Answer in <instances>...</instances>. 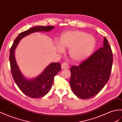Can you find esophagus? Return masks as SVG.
Instances as JSON below:
<instances>
[{"instance_id": "esophagus-1", "label": "esophagus", "mask_w": 122, "mask_h": 122, "mask_svg": "<svg viewBox=\"0 0 122 122\" xmlns=\"http://www.w3.org/2000/svg\"><path fill=\"white\" fill-rule=\"evenodd\" d=\"M62 69H67L69 68V64L66 62H63L61 64Z\"/></svg>"}]
</instances>
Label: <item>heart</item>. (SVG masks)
<instances>
[{
	"label": "heart",
	"instance_id": "heart-1",
	"mask_svg": "<svg viewBox=\"0 0 122 122\" xmlns=\"http://www.w3.org/2000/svg\"><path fill=\"white\" fill-rule=\"evenodd\" d=\"M60 44H56L60 52L63 48H69L70 57L76 62L85 60L91 54L96 45V39L92 35L81 30L68 31L62 34Z\"/></svg>",
	"mask_w": 122,
	"mask_h": 122
}]
</instances>
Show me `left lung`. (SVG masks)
<instances>
[{
  "instance_id": "left-lung-1",
  "label": "left lung",
  "mask_w": 122,
  "mask_h": 122,
  "mask_svg": "<svg viewBox=\"0 0 122 122\" xmlns=\"http://www.w3.org/2000/svg\"><path fill=\"white\" fill-rule=\"evenodd\" d=\"M112 63L111 48L104 37L102 47L96 51L78 66L71 67L70 84L73 93L83 99L97 95L109 80Z\"/></svg>"
}]
</instances>
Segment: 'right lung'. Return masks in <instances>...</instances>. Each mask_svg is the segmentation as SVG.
<instances>
[{
	"label": "right lung",
	"mask_w": 122,
	"mask_h": 122,
	"mask_svg": "<svg viewBox=\"0 0 122 122\" xmlns=\"http://www.w3.org/2000/svg\"><path fill=\"white\" fill-rule=\"evenodd\" d=\"M54 28L52 26H35L31 28L20 34L11 47L9 61L13 80L21 91L30 98H41L49 92L54 81V77L61 70V64L59 63H51L37 77L30 81L28 80L22 74L17 66L15 57V50L19 42L24 37L36 32H48Z\"/></svg>",
	"instance_id": "1"
}]
</instances>
